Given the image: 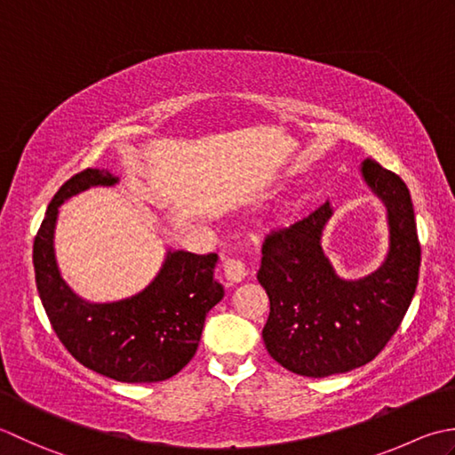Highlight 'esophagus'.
<instances>
[{"label":"esophagus","instance_id":"1","mask_svg":"<svg viewBox=\"0 0 455 455\" xmlns=\"http://www.w3.org/2000/svg\"><path fill=\"white\" fill-rule=\"evenodd\" d=\"M224 273H226V279L229 283H241L247 276V267L245 263L241 261V259L235 257H229L228 261L224 263Z\"/></svg>","mask_w":455,"mask_h":455}]
</instances>
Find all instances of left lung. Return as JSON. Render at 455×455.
<instances>
[{
	"label": "left lung",
	"instance_id": "8db88e82",
	"mask_svg": "<svg viewBox=\"0 0 455 455\" xmlns=\"http://www.w3.org/2000/svg\"><path fill=\"white\" fill-rule=\"evenodd\" d=\"M361 172L385 202L391 228L387 259L375 273L346 281L331 268L320 245L330 202L265 237L257 279L271 312L263 341L276 363L296 375L346 373L375 359L401 326L419 284L420 241L409 188L373 159Z\"/></svg>",
	"mask_w": 455,
	"mask_h": 455
}]
</instances>
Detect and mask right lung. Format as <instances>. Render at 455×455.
<instances>
[{"mask_svg": "<svg viewBox=\"0 0 455 455\" xmlns=\"http://www.w3.org/2000/svg\"><path fill=\"white\" fill-rule=\"evenodd\" d=\"M116 182L109 171L86 169L54 194L33 243L36 291L52 330L82 365L122 383L164 381L196 354L206 314L224 299V286L214 281L218 255L169 251L143 292L106 304L82 300L62 281L54 259L59 206L90 187Z\"/></svg>", "mask_w": 455, "mask_h": 455, "instance_id": "1", "label": "right lung"}]
</instances>
